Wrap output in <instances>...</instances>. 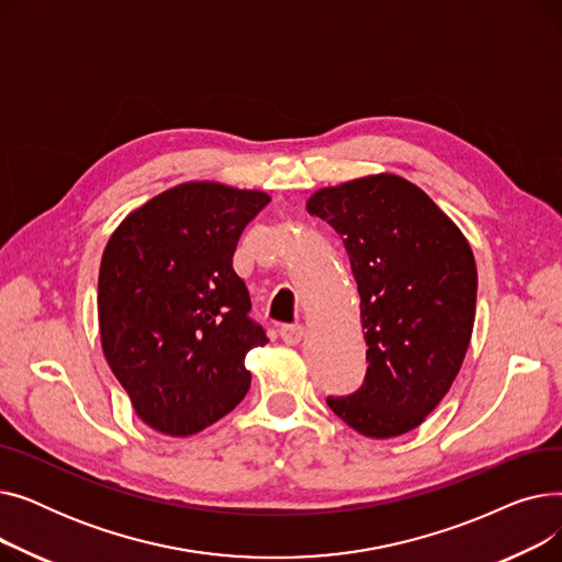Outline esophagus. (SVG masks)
<instances>
[{
	"label": "esophagus",
	"mask_w": 562,
	"mask_h": 562,
	"mask_svg": "<svg viewBox=\"0 0 562 562\" xmlns=\"http://www.w3.org/2000/svg\"><path fill=\"white\" fill-rule=\"evenodd\" d=\"M280 337H282V341L284 344H289V346H296V344H301V339L305 337V328L303 326H282L280 328Z\"/></svg>",
	"instance_id": "obj_1"
}]
</instances>
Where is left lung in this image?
Here are the masks:
<instances>
[{
	"mask_svg": "<svg viewBox=\"0 0 562 562\" xmlns=\"http://www.w3.org/2000/svg\"><path fill=\"white\" fill-rule=\"evenodd\" d=\"M307 212L344 239L360 291L364 385L330 409L373 439L415 430L447 396L476 316V261L460 227L405 177L318 189Z\"/></svg>",
	"mask_w": 562,
	"mask_h": 562,
	"instance_id": "left-lung-1",
	"label": "left lung"
}]
</instances>
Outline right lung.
<instances>
[{
  "label": "right lung",
  "instance_id": "1",
  "mask_svg": "<svg viewBox=\"0 0 562 562\" xmlns=\"http://www.w3.org/2000/svg\"><path fill=\"white\" fill-rule=\"evenodd\" d=\"M269 200L255 189L184 182L109 236L98 282L102 350L136 415L164 435L200 432L250 387L246 356L269 339L248 318L232 257Z\"/></svg>",
  "mask_w": 562,
  "mask_h": 562
}]
</instances>
